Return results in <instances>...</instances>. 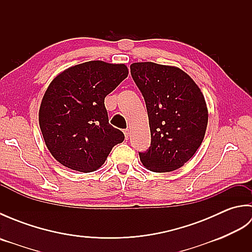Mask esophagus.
I'll return each mask as SVG.
<instances>
[{
    "mask_svg": "<svg viewBox=\"0 0 252 252\" xmlns=\"http://www.w3.org/2000/svg\"><path fill=\"white\" fill-rule=\"evenodd\" d=\"M123 133H125L126 140H127V138H129V135H130V133H129V129H126L125 131H123Z\"/></svg>",
    "mask_w": 252,
    "mask_h": 252,
    "instance_id": "1",
    "label": "esophagus"
}]
</instances>
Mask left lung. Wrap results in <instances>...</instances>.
<instances>
[{
    "mask_svg": "<svg viewBox=\"0 0 252 252\" xmlns=\"http://www.w3.org/2000/svg\"><path fill=\"white\" fill-rule=\"evenodd\" d=\"M131 76L145 100L151 146L138 153L144 167L170 172L194 156L205 137L208 109L200 89L181 69L134 63Z\"/></svg>",
    "mask_w": 252,
    "mask_h": 252,
    "instance_id": "8db88e82",
    "label": "left lung"
}]
</instances>
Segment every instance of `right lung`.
<instances>
[{"label":"right lung","mask_w":252,"mask_h":252,"mask_svg":"<svg viewBox=\"0 0 252 252\" xmlns=\"http://www.w3.org/2000/svg\"><path fill=\"white\" fill-rule=\"evenodd\" d=\"M127 77L123 63L87 62L53 80L42 99L39 123L51 154L79 172L97 170L125 134L109 125L105 97Z\"/></svg>","instance_id":"obj_1"}]
</instances>
